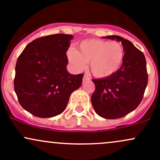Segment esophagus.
<instances>
[{
	"label": "esophagus",
	"mask_w": 160,
	"mask_h": 160,
	"mask_svg": "<svg viewBox=\"0 0 160 160\" xmlns=\"http://www.w3.org/2000/svg\"><path fill=\"white\" fill-rule=\"evenodd\" d=\"M90 79H91V78H90L89 76H88V75H84V77H83V82H86V81H88V80H90Z\"/></svg>",
	"instance_id": "1"
}]
</instances>
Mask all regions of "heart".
I'll return each instance as SVG.
<instances>
[{
    "instance_id": "obj_1",
    "label": "heart",
    "mask_w": 160,
    "mask_h": 160,
    "mask_svg": "<svg viewBox=\"0 0 160 160\" xmlns=\"http://www.w3.org/2000/svg\"><path fill=\"white\" fill-rule=\"evenodd\" d=\"M67 57L76 70L84 69L90 61V69L93 75L106 78L119 70L124 60V48L118 41L89 39L80 43L79 51L69 48Z\"/></svg>"
}]
</instances>
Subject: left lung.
I'll return each instance as SVG.
<instances>
[{
	"label": "left lung",
	"instance_id": "left-lung-1",
	"mask_svg": "<svg viewBox=\"0 0 160 160\" xmlns=\"http://www.w3.org/2000/svg\"><path fill=\"white\" fill-rule=\"evenodd\" d=\"M103 38L121 41L124 60L113 75L92 80L95 91L91 103L95 112L101 117L119 119L134 110L143 99L148 82L146 59L130 41L117 35Z\"/></svg>",
	"mask_w": 160,
	"mask_h": 160
}]
</instances>
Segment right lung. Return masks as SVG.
Returning <instances> with one entry per match:
<instances>
[{
  "instance_id": "add662e5",
  "label": "right lung",
  "mask_w": 160,
  "mask_h": 160,
  "mask_svg": "<svg viewBox=\"0 0 160 160\" xmlns=\"http://www.w3.org/2000/svg\"><path fill=\"white\" fill-rule=\"evenodd\" d=\"M72 35L38 38L26 47L16 64L14 90L19 103L40 118L62 113L72 91L82 85L83 74L71 75L66 51Z\"/></svg>"
}]
</instances>
